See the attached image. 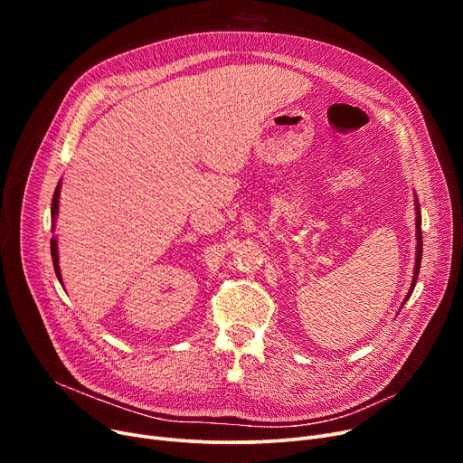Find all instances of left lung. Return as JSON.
Returning a JSON list of instances; mask_svg holds the SVG:
<instances>
[{
    "label": "left lung",
    "mask_w": 463,
    "mask_h": 463,
    "mask_svg": "<svg viewBox=\"0 0 463 463\" xmlns=\"http://www.w3.org/2000/svg\"><path fill=\"white\" fill-rule=\"evenodd\" d=\"M415 212H417V257H415V274H412V281H411V287H409V293H407V297H405V300H403V304L411 298V295H412V288H415V285H417V278H419V272H420V260H422V217H420V204H419V199H417V194H415ZM403 304H402V307H403Z\"/></svg>",
    "instance_id": "8db88e82"
}]
</instances>
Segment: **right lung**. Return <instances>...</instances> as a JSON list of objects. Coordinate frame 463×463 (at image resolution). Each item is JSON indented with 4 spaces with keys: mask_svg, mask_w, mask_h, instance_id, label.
<instances>
[{
    "mask_svg": "<svg viewBox=\"0 0 463 463\" xmlns=\"http://www.w3.org/2000/svg\"><path fill=\"white\" fill-rule=\"evenodd\" d=\"M60 191H61V180L58 182V187L54 191V197H52V208H51V215H52V231H56V215L60 212ZM51 253H52V264H54V270H56V276L61 281V270H60V257H58V240L56 236H52L51 240Z\"/></svg>",
    "mask_w": 463,
    "mask_h": 463,
    "instance_id": "add662e5",
    "label": "right lung"
}]
</instances>
